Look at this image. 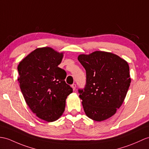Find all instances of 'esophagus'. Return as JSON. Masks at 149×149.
Instances as JSON below:
<instances>
[{
  "label": "esophagus",
  "instance_id": "obj_1",
  "mask_svg": "<svg viewBox=\"0 0 149 149\" xmlns=\"http://www.w3.org/2000/svg\"><path fill=\"white\" fill-rule=\"evenodd\" d=\"M71 87L72 88V89H73V90L74 91L75 89V88H76V84H73L71 86Z\"/></svg>",
  "mask_w": 149,
  "mask_h": 149
}]
</instances>
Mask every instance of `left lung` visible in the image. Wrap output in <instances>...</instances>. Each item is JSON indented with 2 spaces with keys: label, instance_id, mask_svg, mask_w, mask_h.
<instances>
[{
  "label": "left lung",
  "instance_id": "left-lung-1",
  "mask_svg": "<svg viewBox=\"0 0 149 149\" xmlns=\"http://www.w3.org/2000/svg\"><path fill=\"white\" fill-rule=\"evenodd\" d=\"M86 72V84L79 89L86 115L95 121L113 116L126 98L131 83L130 67L112 53L96 51L79 55Z\"/></svg>",
  "mask_w": 149,
  "mask_h": 149
}]
</instances>
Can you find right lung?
<instances>
[{"mask_svg": "<svg viewBox=\"0 0 149 149\" xmlns=\"http://www.w3.org/2000/svg\"><path fill=\"white\" fill-rule=\"evenodd\" d=\"M63 53L49 47L37 48L18 66L19 87L28 106L39 118L50 123L64 112L73 89L65 81L67 73L58 66Z\"/></svg>", "mask_w": 149, "mask_h": 149, "instance_id": "right-lung-1", "label": "right lung"}]
</instances>
